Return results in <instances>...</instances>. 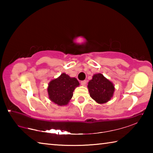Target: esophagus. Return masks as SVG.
<instances>
[{
    "label": "esophagus",
    "instance_id": "esophagus-1",
    "mask_svg": "<svg viewBox=\"0 0 153 153\" xmlns=\"http://www.w3.org/2000/svg\"><path fill=\"white\" fill-rule=\"evenodd\" d=\"M86 80H84V81H81V82H80V84H81L82 86H86Z\"/></svg>",
    "mask_w": 153,
    "mask_h": 153
}]
</instances>
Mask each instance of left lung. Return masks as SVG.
Listing matches in <instances>:
<instances>
[{
    "mask_svg": "<svg viewBox=\"0 0 153 153\" xmlns=\"http://www.w3.org/2000/svg\"><path fill=\"white\" fill-rule=\"evenodd\" d=\"M90 96L98 104L107 102L113 97L115 86L102 74H94L88 85Z\"/></svg>",
    "mask_w": 153,
    "mask_h": 153,
    "instance_id": "obj_1",
    "label": "left lung"
}]
</instances>
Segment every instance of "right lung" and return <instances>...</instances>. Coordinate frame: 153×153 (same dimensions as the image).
<instances>
[{"label":"right lung","mask_w":153,"mask_h":153,"mask_svg":"<svg viewBox=\"0 0 153 153\" xmlns=\"http://www.w3.org/2000/svg\"><path fill=\"white\" fill-rule=\"evenodd\" d=\"M79 86V83L76 77L61 74L57 78L48 83L47 91L49 99L58 106H65L73 97L75 88Z\"/></svg>","instance_id":"add662e5"}]
</instances>
